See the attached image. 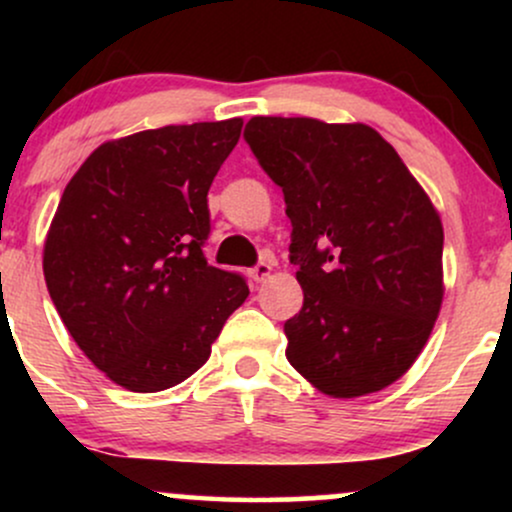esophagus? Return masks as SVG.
<instances>
[{
	"mask_svg": "<svg viewBox=\"0 0 512 512\" xmlns=\"http://www.w3.org/2000/svg\"><path fill=\"white\" fill-rule=\"evenodd\" d=\"M272 269H274L272 262H260L250 269V276L257 281V284H262V281L272 274Z\"/></svg>",
	"mask_w": 512,
	"mask_h": 512,
	"instance_id": "esophagus-1",
	"label": "esophagus"
}]
</instances>
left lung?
I'll return each mask as SVG.
<instances>
[{"instance_id": "1", "label": "left lung", "mask_w": 512, "mask_h": 512, "mask_svg": "<svg viewBox=\"0 0 512 512\" xmlns=\"http://www.w3.org/2000/svg\"><path fill=\"white\" fill-rule=\"evenodd\" d=\"M252 154L284 190L301 313L286 358L334 399L414 366L443 305V223L397 151L363 122L252 117Z\"/></svg>"}]
</instances>
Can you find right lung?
I'll list each match as a JSON object with an SVG mask.
<instances>
[{"label":"right lung","mask_w":512,"mask_h":512,"mask_svg":"<svg viewBox=\"0 0 512 512\" xmlns=\"http://www.w3.org/2000/svg\"><path fill=\"white\" fill-rule=\"evenodd\" d=\"M243 117L110 139L64 187L43 274L64 327L98 370L132 392L182 383L207 363L243 276L204 260L207 192Z\"/></svg>","instance_id":"obj_1"}]
</instances>
